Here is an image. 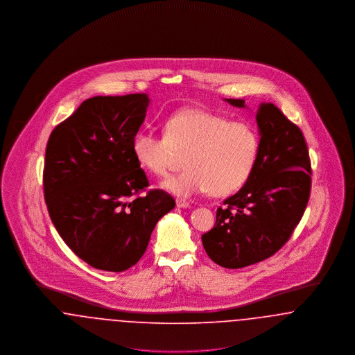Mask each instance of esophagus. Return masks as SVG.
<instances>
[{"instance_id": "obj_1", "label": "esophagus", "mask_w": 355, "mask_h": 355, "mask_svg": "<svg viewBox=\"0 0 355 355\" xmlns=\"http://www.w3.org/2000/svg\"><path fill=\"white\" fill-rule=\"evenodd\" d=\"M177 207H181V209H187L190 207V203L186 202L184 200H177Z\"/></svg>"}]
</instances>
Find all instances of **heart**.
Returning <instances> with one entry per match:
<instances>
[{
  "label": "heart",
  "instance_id": "b5f03b06",
  "mask_svg": "<svg viewBox=\"0 0 355 355\" xmlns=\"http://www.w3.org/2000/svg\"><path fill=\"white\" fill-rule=\"evenodd\" d=\"M132 148L138 165L158 177L175 169L180 154H185L186 169L162 184L170 193L190 197L210 190L223 197L249 180L258 158L259 135L249 122L191 107L170 116L164 135L139 130Z\"/></svg>",
  "mask_w": 355,
  "mask_h": 355
}]
</instances>
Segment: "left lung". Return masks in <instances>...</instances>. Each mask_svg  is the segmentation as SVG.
Returning a JSON list of instances; mask_svg holds the SVG:
<instances>
[{
	"instance_id": "left-lung-1",
	"label": "left lung",
	"mask_w": 355,
	"mask_h": 355,
	"mask_svg": "<svg viewBox=\"0 0 355 355\" xmlns=\"http://www.w3.org/2000/svg\"><path fill=\"white\" fill-rule=\"evenodd\" d=\"M245 107L243 100H226ZM259 152L253 171L217 209L214 227L202 236L210 259L241 269L277 253L304 216L311 189V164L301 129L270 102L257 110Z\"/></svg>"
}]
</instances>
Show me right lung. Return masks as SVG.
<instances>
[{"label": "right lung", "mask_w": 355, "mask_h": 355, "mask_svg": "<svg viewBox=\"0 0 355 355\" xmlns=\"http://www.w3.org/2000/svg\"><path fill=\"white\" fill-rule=\"evenodd\" d=\"M145 93L92 97L51 132L44 194L70 250L98 270H128L146 252L155 223L175 206L152 189L133 154L149 105Z\"/></svg>", "instance_id": "right-lung-1"}]
</instances>
